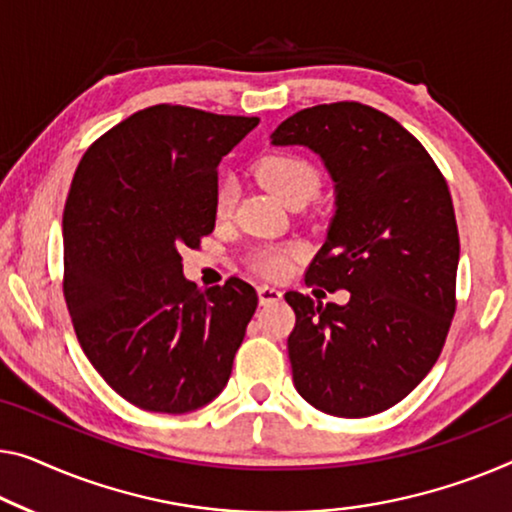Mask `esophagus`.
Here are the masks:
<instances>
[{"mask_svg": "<svg viewBox=\"0 0 512 512\" xmlns=\"http://www.w3.org/2000/svg\"><path fill=\"white\" fill-rule=\"evenodd\" d=\"M257 296H259V303L269 305V303H278L282 299V292L276 287L262 285V287H257Z\"/></svg>", "mask_w": 512, "mask_h": 512, "instance_id": "1", "label": "esophagus"}]
</instances>
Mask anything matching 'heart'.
<instances>
[{"label":"heart","instance_id":"1","mask_svg":"<svg viewBox=\"0 0 512 512\" xmlns=\"http://www.w3.org/2000/svg\"><path fill=\"white\" fill-rule=\"evenodd\" d=\"M257 174L273 193H276L282 202L296 204V202H308L319 193L322 186V177L319 170L310 160L296 154H269L259 160ZM234 207V188L232 183L220 181L216 190V209L218 218H227ZM301 255V248L296 243H287V246H259L250 253V269L259 273L262 278H280L292 269L294 259Z\"/></svg>","mask_w":512,"mask_h":512}]
</instances>
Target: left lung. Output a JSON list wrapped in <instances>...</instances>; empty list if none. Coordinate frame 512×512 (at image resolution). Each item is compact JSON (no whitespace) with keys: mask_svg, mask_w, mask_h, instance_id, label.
<instances>
[{"mask_svg":"<svg viewBox=\"0 0 512 512\" xmlns=\"http://www.w3.org/2000/svg\"><path fill=\"white\" fill-rule=\"evenodd\" d=\"M271 137L329 167L338 209L305 285L349 292L345 305L285 294L296 315L294 386L324 414H379L421 384L451 329L460 262L451 190L423 144L370 105L305 108Z\"/></svg>","mask_w":512,"mask_h":512,"instance_id":"obj_1","label":"left lung"}]
</instances>
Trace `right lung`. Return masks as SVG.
Instances as JSON below:
<instances>
[{
    "instance_id": "obj_1",
    "label": "right lung",
    "mask_w": 512,
    "mask_h": 512,
    "mask_svg": "<svg viewBox=\"0 0 512 512\" xmlns=\"http://www.w3.org/2000/svg\"><path fill=\"white\" fill-rule=\"evenodd\" d=\"M259 124L186 105L144 108L82 156L64 207V299L80 347L135 407L186 414L232 375L257 292L197 289L181 250L216 227L218 163Z\"/></svg>"
}]
</instances>
